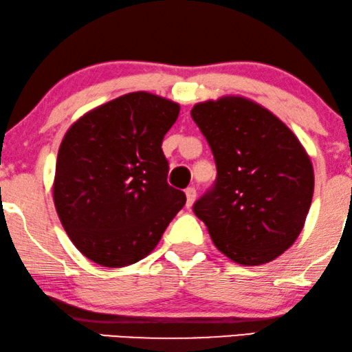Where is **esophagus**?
I'll list each match as a JSON object with an SVG mask.
<instances>
[{
  "label": "esophagus",
  "instance_id": "obj_1",
  "mask_svg": "<svg viewBox=\"0 0 352 352\" xmlns=\"http://www.w3.org/2000/svg\"><path fill=\"white\" fill-rule=\"evenodd\" d=\"M185 195H186V207H191L192 202L196 199V190L195 188H186Z\"/></svg>",
  "mask_w": 352,
  "mask_h": 352
}]
</instances>
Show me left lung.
<instances>
[{"mask_svg": "<svg viewBox=\"0 0 352 352\" xmlns=\"http://www.w3.org/2000/svg\"><path fill=\"white\" fill-rule=\"evenodd\" d=\"M191 118L209 143L217 178L192 206L217 249L239 265L274 260L303 230L314 191L298 138L242 97L197 103Z\"/></svg>", "mask_w": 352, "mask_h": 352, "instance_id": "left-lung-1", "label": "left lung"}]
</instances>
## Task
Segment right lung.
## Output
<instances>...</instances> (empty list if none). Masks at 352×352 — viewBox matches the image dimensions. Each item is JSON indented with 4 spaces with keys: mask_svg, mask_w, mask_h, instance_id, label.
Listing matches in <instances>:
<instances>
[{
    "mask_svg": "<svg viewBox=\"0 0 352 352\" xmlns=\"http://www.w3.org/2000/svg\"><path fill=\"white\" fill-rule=\"evenodd\" d=\"M180 107L132 92L89 111L58 148L54 202L84 256L108 268L145 258L186 196L167 183L162 140Z\"/></svg>",
    "mask_w": 352,
    "mask_h": 352,
    "instance_id": "right-lung-1",
    "label": "right lung"
}]
</instances>
